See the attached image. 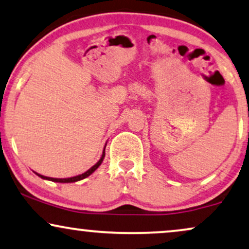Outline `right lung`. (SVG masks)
I'll return each instance as SVG.
<instances>
[{"label": "right lung", "mask_w": 249, "mask_h": 249, "mask_svg": "<svg viewBox=\"0 0 249 249\" xmlns=\"http://www.w3.org/2000/svg\"><path fill=\"white\" fill-rule=\"evenodd\" d=\"M106 146H107V143L105 144V148H103V152H102L101 159H100L99 161H97V162L95 163V164H94V165L92 166V168L88 169L87 171H85L84 174H81V175L74 176V177H69V178H52V177H46V176H42V175L37 174V172H34V174H36V176H39L40 178L45 179V180H50V181H54V182H63V184H68V182H75V181L83 180V179L87 178L88 176L92 175L93 172L95 171V170H96L97 168H99L100 165H101V163L103 162V159H105V156H106Z\"/></svg>", "instance_id": "add662e5"}]
</instances>
